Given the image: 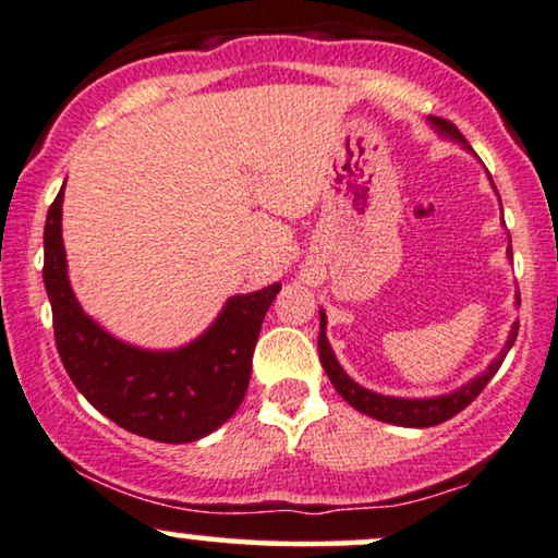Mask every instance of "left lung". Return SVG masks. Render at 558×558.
<instances>
[{
  "mask_svg": "<svg viewBox=\"0 0 558 558\" xmlns=\"http://www.w3.org/2000/svg\"><path fill=\"white\" fill-rule=\"evenodd\" d=\"M434 124H436L438 130H441L444 135H451V137H454V141H462L464 143V135L449 120H441V117H436ZM507 253L512 255V245L507 247ZM517 298H520V294H517ZM517 303H520V300H517ZM517 331H520V324L512 326V333H509L507 350H504L501 355L496 357L494 363H490V368L483 373V376H477L475 381H470L468 386H462V389L454 391V395L434 397V399L381 397V395H376V391H368V389H363V386H357L342 371V365L337 363V357H333L329 339H326V316H324V313H320L318 355H320V365H324V371L329 373L333 389H337L339 395L344 397V402H350L355 410L365 412V415H371V417H376V421H384V423H391V425H404V428H430V425L447 423L449 417H454L457 412H462L470 402H473L477 395H481L483 389H486L490 378L496 376V371L501 368V363H504V357H507V352L512 350V344H514V339H517Z\"/></svg>",
  "mask_w": 558,
  "mask_h": 558,
  "instance_id": "left-lung-1",
  "label": "left lung"
}]
</instances>
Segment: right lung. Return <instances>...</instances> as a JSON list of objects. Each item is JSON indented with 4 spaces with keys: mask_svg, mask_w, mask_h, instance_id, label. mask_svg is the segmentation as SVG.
<instances>
[{
    "mask_svg": "<svg viewBox=\"0 0 558 558\" xmlns=\"http://www.w3.org/2000/svg\"><path fill=\"white\" fill-rule=\"evenodd\" d=\"M62 190L44 227V284L54 342L77 391L120 428L161 444L198 441L234 415L245 399L268 305L281 284L238 294L216 324L174 352L137 350L109 337L77 305L62 245Z\"/></svg>",
    "mask_w": 558,
    "mask_h": 558,
    "instance_id": "1",
    "label": "right lung"
}]
</instances>
